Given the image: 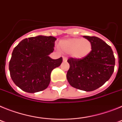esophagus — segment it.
Masks as SVG:
<instances>
[{
	"mask_svg": "<svg viewBox=\"0 0 122 122\" xmlns=\"http://www.w3.org/2000/svg\"><path fill=\"white\" fill-rule=\"evenodd\" d=\"M63 61L64 62H66L67 61V57L65 56H63Z\"/></svg>",
	"mask_w": 122,
	"mask_h": 122,
	"instance_id": "34e87169",
	"label": "esophagus"
}]
</instances>
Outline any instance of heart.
<instances>
[{
  "mask_svg": "<svg viewBox=\"0 0 122 122\" xmlns=\"http://www.w3.org/2000/svg\"><path fill=\"white\" fill-rule=\"evenodd\" d=\"M59 48L65 53L71 54L75 59H83L89 56L92 49L91 42L87 39L73 38L60 41Z\"/></svg>",
  "mask_w": 122,
  "mask_h": 122,
  "instance_id": "heart-1",
  "label": "heart"
}]
</instances>
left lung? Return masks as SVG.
<instances>
[{
	"mask_svg": "<svg viewBox=\"0 0 122 122\" xmlns=\"http://www.w3.org/2000/svg\"><path fill=\"white\" fill-rule=\"evenodd\" d=\"M92 45L89 56L83 59L70 58L66 74L73 87L86 92L98 89L111 77L114 70L115 57L111 46L100 38L84 36Z\"/></svg>",
	"mask_w": 122,
	"mask_h": 122,
	"instance_id": "left-lung-1",
	"label": "left lung"
}]
</instances>
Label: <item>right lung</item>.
<instances>
[{"label":"right lung","mask_w":122,"mask_h":122,"mask_svg":"<svg viewBox=\"0 0 122 122\" xmlns=\"http://www.w3.org/2000/svg\"><path fill=\"white\" fill-rule=\"evenodd\" d=\"M54 36L38 35L22 40L13 51L9 63L10 76L16 86L28 93L46 89L51 73L62 62V57L52 59Z\"/></svg>","instance_id":"1"}]
</instances>
